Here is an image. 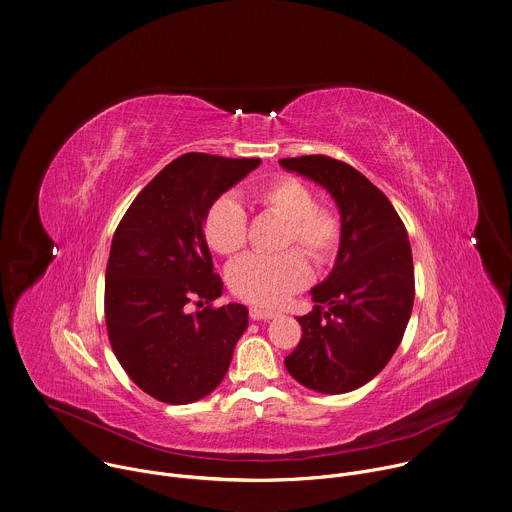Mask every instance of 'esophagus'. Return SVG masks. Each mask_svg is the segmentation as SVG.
Listing matches in <instances>:
<instances>
[{"label":"esophagus","mask_w":512,"mask_h":512,"mask_svg":"<svg viewBox=\"0 0 512 512\" xmlns=\"http://www.w3.org/2000/svg\"><path fill=\"white\" fill-rule=\"evenodd\" d=\"M249 315L253 321H267V319H273L275 313L269 311V309H261V307H251L249 309Z\"/></svg>","instance_id":"34e87169"}]
</instances>
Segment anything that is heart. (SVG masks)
<instances>
[{"mask_svg": "<svg viewBox=\"0 0 512 512\" xmlns=\"http://www.w3.org/2000/svg\"><path fill=\"white\" fill-rule=\"evenodd\" d=\"M253 201L287 223L283 247L297 245L315 263L333 259L342 239L339 217L317 205L311 187L293 177H279L255 189ZM205 237L221 255H235L247 241V213L239 199L223 195L207 209ZM231 291L255 305L277 307L311 279V269L299 251L279 255H245L229 267Z\"/></svg>", "mask_w": 512, "mask_h": 512, "instance_id": "1", "label": "heart"}]
</instances>
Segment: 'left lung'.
Returning a JSON list of instances; mask_svg holds the SVG:
<instances>
[{
	"label": "left lung",
	"instance_id": "1",
	"mask_svg": "<svg viewBox=\"0 0 512 512\" xmlns=\"http://www.w3.org/2000/svg\"><path fill=\"white\" fill-rule=\"evenodd\" d=\"M279 164L335 201L342 239L331 273L311 289L315 307L297 317L301 339L287 372L321 394H346L376 378L398 350L414 305L406 227L388 197L362 173L323 154Z\"/></svg>",
	"mask_w": 512,
	"mask_h": 512
}]
</instances>
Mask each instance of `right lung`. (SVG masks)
<instances>
[{
  "instance_id": "add662e5",
  "label": "right lung",
  "mask_w": 512,
  "mask_h": 512,
  "mask_svg": "<svg viewBox=\"0 0 512 512\" xmlns=\"http://www.w3.org/2000/svg\"><path fill=\"white\" fill-rule=\"evenodd\" d=\"M261 164L187 152L166 164L124 213L106 265L104 313L110 346L148 396L191 404L225 378L249 325L241 303L206 305L223 293L205 241L207 209Z\"/></svg>"
}]
</instances>
